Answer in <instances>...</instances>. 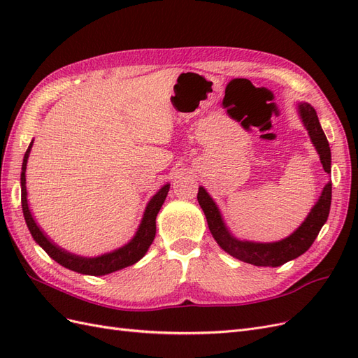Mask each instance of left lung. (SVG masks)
<instances>
[{
    "label": "left lung",
    "instance_id": "obj_1",
    "mask_svg": "<svg viewBox=\"0 0 358 358\" xmlns=\"http://www.w3.org/2000/svg\"><path fill=\"white\" fill-rule=\"evenodd\" d=\"M297 110L303 125L308 129L313 146H315L317 152L320 154L322 169L330 173V146L318 121L315 109L308 103H299ZM197 200L206 215V220H208V225L213 239L225 252H229L231 257L241 259L243 263L264 267H278L285 264L289 259H294L301 254H305L313 243V241L317 239L320 230L329 218L331 204V182H329L324 187L317 204L310 209L306 220L301 222L299 229L288 237H285V239L273 243H257L236 239L224 224L218 206H216V203L203 187L199 188Z\"/></svg>",
    "mask_w": 358,
    "mask_h": 358
}]
</instances>
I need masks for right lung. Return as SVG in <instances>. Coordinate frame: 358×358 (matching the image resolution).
Returning a JSON list of instances; mask_svg holds the SVG:
<instances>
[{
  "label": "right lung",
  "mask_w": 358,
  "mask_h": 358,
  "mask_svg": "<svg viewBox=\"0 0 358 358\" xmlns=\"http://www.w3.org/2000/svg\"><path fill=\"white\" fill-rule=\"evenodd\" d=\"M32 143H34V140L29 143L27 152H25V157H24V162H22V173H20V191H22V196H20V200H22V210H24V216H25V222L28 225L31 236L34 237V241L43 249H45L48 255L55 259L57 263H59L66 268L73 270V272H78L82 275L101 276V275L112 273V272H116V270H121L124 267L133 266L134 263H137L138 259L146 254L150 243H152L155 239V233H157L155 220H157V215L161 209L162 203H164V200L167 197V192L170 189V183L162 187L155 194V196L150 199V201L146 206V210L143 213L142 222H140V225H138L136 236L125 246L115 249L113 252L99 255L94 258L74 255V254L66 251V249H62L58 245L53 243L50 239H48V236H45V233L40 230V227L36 224L34 218H32V215L29 212V206H28V200H27L25 171H27V162H28Z\"/></svg>",
  "instance_id": "right-lung-1"
}]
</instances>
